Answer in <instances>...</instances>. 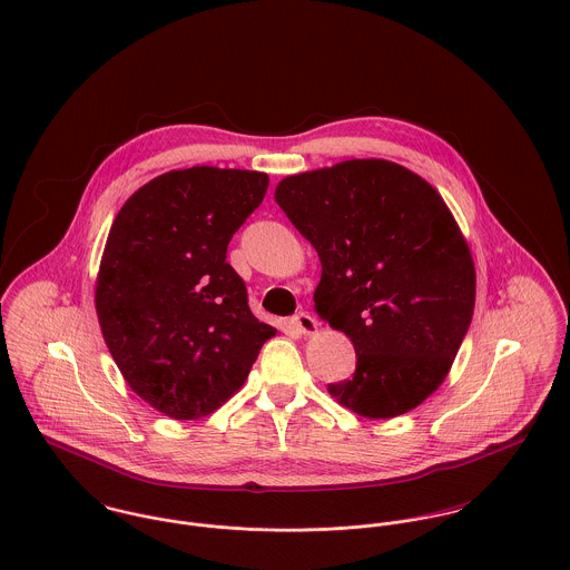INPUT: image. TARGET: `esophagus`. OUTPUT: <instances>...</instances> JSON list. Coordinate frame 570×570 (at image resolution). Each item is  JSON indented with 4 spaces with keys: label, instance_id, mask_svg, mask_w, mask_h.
Returning <instances> with one entry per match:
<instances>
[{
    "label": "esophagus",
    "instance_id": "obj_1",
    "mask_svg": "<svg viewBox=\"0 0 570 570\" xmlns=\"http://www.w3.org/2000/svg\"><path fill=\"white\" fill-rule=\"evenodd\" d=\"M292 326L298 331V333H303V335H314L316 331H318V323H316V318L314 316H309V314H305V312H301V314H296V316H292Z\"/></svg>",
    "mask_w": 570,
    "mask_h": 570
}]
</instances>
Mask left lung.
Returning <instances> with one entry per match:
<instances>
[{"instance_id":"obj_1","label":"left lung","mask_w":570,"mask_h":570,"mask_svg":"<svg viewBox=\"0 0 570 570\" xmlns=\"http://www.w3.org/2000/svg\"><path fill=\"white\" fill-rule=\"evenodd\" d=\"M318 252L314 309L355 348L328 395L366 419L423 404L448 377L476 303V267L454 215L421 175L391 160L287 175L274 190Z\"/></svg>"}]
</instances>
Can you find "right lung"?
Instances as JSON below:
<instances>
[{"instance_id": "right-lung-1", "label": "right lung", "mask_w": 570, "mask_h": 570, "mask_svg": "<svg viewBox=\"0 0 570 570\" xmlns=\"http://www.w3.org/2000/svg\"><path fill=\"white\" fill-rule=\"evenodd\" d=\"M267 184L258 170H168L111 224L94 287L98 325L129 389L170 419H199L230 400L276 335L252 316L226 263Z\"/></svg>"}]
</instances>
